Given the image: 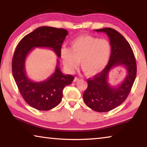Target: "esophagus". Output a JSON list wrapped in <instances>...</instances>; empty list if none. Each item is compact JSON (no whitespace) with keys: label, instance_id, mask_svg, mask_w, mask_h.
<instances>
[{"label":"esophagus","instance_id":"1","mask_svg":"<svg viewBox=\"0 0 147 147\" xmlns=\"http://www.w3.org/2000/svg\"><path fill=\"white\" fill-rule=\"evenodd\" d=\"M78 80H79V78H76V77H75V78H74V79L73 82H76L78 81Z\"/></svg>","mask_w":147,"mask_h":147}]
</instances>
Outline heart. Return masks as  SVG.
<instances>
[{"label": "heart", "mask_w": 147, "mask_h": 147, "mask_svg": "<svg viewBox=\"0 0 147 147\" xmlns=\"http://www.w3.org/2000/svg\"><path fill=\"white\" fill-rule=\"evenodd\" d=\"M70 45V49L63 47L60 51L62 61L69 72L78 66L79 61L88 76L95 75L106 67L111 54V45L108 40L82 36L74 39Z\"/></svg>", "instance_id": "heart-1"}]
</instances>
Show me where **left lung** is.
<instances>
[{
    "label": "left lung",
    "instance_id": "obj_1",
    "mask_svg": "<svg viewBox=\"0 0 147 147\" xmlns=\"http://www.w3.org/2000/svg\"><path fill=\"white\" fill-rule=\"evenodd\" d=\"M104 32L109 39L111 55L108 63L100 73L88 79V88L83 98L89 108L98 112H107L118 107L127 98L135 81L137 66L130 44L122 35L111 28L95 30ZM123 66L127 74L123 83L112 86L108 82L109 71L115 66Z\"/></svg>",
    "mask_w": 147,
    "mask_h": 147
}]
</instances>
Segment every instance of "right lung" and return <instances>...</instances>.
<instances>
[{"label":"right lung","instance_id":"right-lung-1","mask_svg":"<svg viewBox=\"0 0 147 147\" xmlns=\"http://www.w3.org/2000/svg\"><path fill=\"white\" fill-rule=\"evenodd\" d=\"M68 32L63 28L41 26L27 34L17 46L12 59V73L18 89L27 104L38 110L47 111L60 102L65 86L71 84L74 77L64 74L57 60L54 73L41 82H34L26 75L25 61L34 48H48L60 58L61 47Z\"/></svg>","mask_w":147,"mask_h":147}]
</instances>
